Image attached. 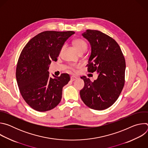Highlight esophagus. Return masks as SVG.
<instances>
[{"label": "esophagus", "instance_id": "34e87169", "mask_svg": "<svg viewBox=\"0 0 148 148\" xmlns=\"http://www.w3.org/2000/svg\"><path fill=\"white\" fill-rule=\"evenodd\" d=\"M77 79V77L75 76H71V77H70V79L71 81H74L76 80Z\"/></svg>", "mask_w": 148, "mask_h": 148}]
</instances>
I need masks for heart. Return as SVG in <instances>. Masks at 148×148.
<instances>
[{
  "mask_svg": "<svg viewBox=\"0 0 148 148\" xmlns=\"http://www.w3.org/2000/svg\"><path fill=\"white\" fill-rule=\"evenodd\" d=\"M73 46L74 47H75V49L77 50V51L79 53H84L85 52L87 49V42L82 39V38H76L75 39L73 42ZM62 47L61 49V50L63 49ZM77 66H71L69 67V68L71 69V70H74L75 68H76Z\"/></svg>",
  "mask_w": 148,
  "mask_h": 148,
  "instance_id": "1",
  "label": "heart"
}]
</instances>
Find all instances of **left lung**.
I'll list each match as a JSON object with an SVG mask.
<instances>
[{
  "label": "left lung",
  "instance_id": "8db88e82",
  "mask_svg": "<svg viewBox=\"0 0 148 148\" xmlns=\"http://www.w3.org/2000/svg\"><path fill=\"white\" fill-rule=\"evenodd\" d=\"M82 36L90 44L91 53L88 71H96L97 79L91 82L81 77L84 87L80 91L81 99L87 106L95 110L109 108L117 100L125 84V60L116 41L102 32L87 30Z\"/></svg>",
  "mask_w": 148,
  "mask_h": 148
}]
</instances>
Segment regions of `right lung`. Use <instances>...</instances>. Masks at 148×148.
<instances>
[{
  "instance_id": "add662e5",
  "label": "right lung",
  "mask_w": 148,
  "mask_h": 148,
  "mask_svg": "<svg viewBox=\"0 0 148 148\" xmlns=\"http://www.w3.org/2000/svg\"><path fill=\"white\" fill-rule=\"evenodd\" d=\"M75 33L73 31H45L33 37L25 46L18 58L16 79L21 95L33 110L45 112L60 102L62 87L70 77L49 75V65L56 61L66 41Z\"/></svg>"
}]
</instances>
